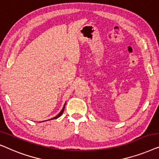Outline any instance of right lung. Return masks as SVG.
<instances>
[{
    "instance_id": "right-lung-1",
    "label": "right lung",
    "mask_w": 159,
    "mask_h": 159,
    "mask_svg": "<svg viewBox=\"0 0 159 159\" xmlns=\"http://www.w3.org/2000/svg\"><path fill=\"white\" fill-rule=\"evenodd\" d=\"M65 104H66V102H65V105H64V107H63V108H62V111H60V113H59L57 116H55V117H54V118H51V119H48V120H53V119H57V118H59V117H60V116H62V113H63V112H64V110H65ZM46 120H43V121H46ZM41 122H42V121H41Z\"/></svg>"
}]
</instances>
